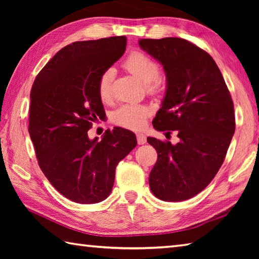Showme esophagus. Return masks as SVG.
Masks as SVG:
<instances>
[{
  "label": "esophagus",
  "instance_id": "esophagus-1",
  "mask_svg": "<svg viewBox=\"0 0 259 259\" xmlns=\"http://www.w3.org/2000/svg\"><path fill=\"white\" fill-rule=\"evenodd\" d=\"M137 141H138V145H145L147 142V137L142 134H137Z\"/></svg>",
  "mask_w": 259,
  "mask_h": 259
}]
</instances>
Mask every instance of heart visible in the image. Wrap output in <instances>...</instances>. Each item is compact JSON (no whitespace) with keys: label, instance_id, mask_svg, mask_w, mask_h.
I'll list each match as a JSON object with an SVG mask.
<instances>
[{"label":"heart","instance_id":"heart-1","mask_svg":"<svg viewBox=\"0 0 259 259\" xmlns=\"http://www.w3.org/2000/svg\"><path fill=\"white\" fill-rule=\"evenodd\" d=\"M124 68L136 75L146 84L149 93H158L161 90V82L159 80L160 67L149 56L141 51L131 52L123 62ZM114 70L109 68L104 70L98 80V95L102 101L107 102L111 98ZM149 109L141 104H123L112 114L113 122L130 130H139L145 125L149 115Z\"/></svg>","mask_w":259,"mask_h":259}]
</instances>
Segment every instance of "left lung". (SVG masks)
Returning <instances> with one entry per match:
<instances>
[{
	"instance_id": "obj_1",
	"label": "left lung",
	"mask_w": 259,
	"mask_h": 259,
	"mask_svg": "<svg viewBox=\"0 0 259 259\" xmlns=\"http://www.w3.org/2000/svg\"><path fill=\"white\" fill-rule=\"evenodd\" d=\"M139 46L163 65L167 91L152 124L177 133V145L147 141L158 153L149 175L152 194L181 201L199 194L221 169L235 133L232 96L209 54L180 37L142 38Z\"/></svg>"
}]
</instances>
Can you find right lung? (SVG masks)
Here are the masks:
<instances>
[{"instance_id":"1","label":"right lung","mask_w":259,"mask_h":259,"mask_svg":"<svg viewBox=\"0 0 259 259\" xmlns=\"http://www.w3.org/2000/svg\"><path fill=\"white\" fill-rule=\"evenodd\" d=\"M126 37L78 41L62 48L38 72L31 89L29 134L43 174L60 194L97 203L112 190L119 161L137 146L136 135L115 126L90 140L104 114L98 80L125 51Z\"/></svg>"}]
</instances>
